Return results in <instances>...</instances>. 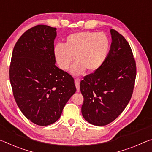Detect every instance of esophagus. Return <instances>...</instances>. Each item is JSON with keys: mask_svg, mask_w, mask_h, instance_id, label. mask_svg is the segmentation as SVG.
I'll use <instances>...</instances> for the list:
<instances>
[{"mask_svg": "<svg viewBox=\"0 0 152 152\" xmlns=\"http://www.w3.org/2000/svg\"><path fill=\"white\" fill-rule=\"evenodd\" d=\"M80 78H77L75 79V85H76L77 91H80Z\"/></svg>", "mask_w": 152, "mask_h": 152, "instance_id": "esophagus-1", "label": "esophagus"}]
</instances>
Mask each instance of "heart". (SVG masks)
<instances>
[{
    "label": "heart",
    "instance_id": "b5f03b06",
    "mask_svg": "<svg viewBox=\"0 0 152 152\" xmlns=\"http://www.w3.org/2000/svg\"><path fill=\"white\" fill-rule=\"evenodd\" d=\"M110 49V41L104 33L80 31L68 35L64 44H56L53 53L63 70H68L76 57L71 72L78 75L86 69L89 72L98 70L106 60Z\"/></svg>",
    "mask_w": 152,
    "mask_h": 152
}]
</instances>
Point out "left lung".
Listing matches in <instances>:
<instances>
[{"label": "left lung", "instance_id": "left-lung-1", "mask_svg": "<svg viewBox=\"0 0 152 152\" xmlns=\"http://www.w3.org/2000/svg\"><path fill=\"white\" fill-rule=\"evenodd\" d=\"M112 43L106 60L93 73L84 77L82 116L96 126L109 124L119 117L132 98L136 64L129 44L116 30H110Z\"/></svg>", "mask_w": 152, "mask_h": 152}]
</instances>
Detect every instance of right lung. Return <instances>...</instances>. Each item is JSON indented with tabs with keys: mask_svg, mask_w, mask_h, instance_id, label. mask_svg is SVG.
<instances>
[{
	"mask_svg": "<svg viewBox=\"0 0 152 152\" xmlns=\"http://www.w3.org/2000/svg\"><path fill=\"white\" fill-rule=\"evenodd\" d=\"M56 28L37 25L26 31L15 44L9 68L12 92L27 119L46 126L58 121L75 93L74 80L55 65Z\"/></svg>",
	"mask_w": 152,
	"mask_h": 152,
	"instance_id": "obj_1",
	"label": "right lung"
}]
</instances>
